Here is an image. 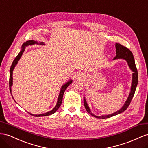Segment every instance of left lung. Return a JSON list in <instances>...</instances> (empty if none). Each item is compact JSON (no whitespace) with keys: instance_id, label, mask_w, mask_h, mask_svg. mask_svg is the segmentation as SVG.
I'll list each match as a JSON object with an SVG mask.
<instances>
[{"instance_id":"obj_1","label":"left lung","mask_w":148,"mask_h":148,"mask_svg":"<svg viewBox=\"0 0 148 148\" xmlns=\"http://www.w3.org/2000/svg\"><path fill=\"white\" fill-rule=\"evenodd\" d=\"M116 56L115 58H114V59H125L127 61L129 66L130 67V69L134 72V73L132 74V81L131 92L130 94V95H129L127 101H126V103H125L122 108L119 109V111H116V112L112 114H109L107 116H94L93 114L90 112V110L88 106V104H87L86 99H84V105L86 111H88V112L90 114H91L92 116H94L95 117H97V118H99V119L109 118V117H111L112 116L119 114L124 112L128 108L129 106H130L132 97H133L134 95L136 87H137V85H138V73L137 68H136V66L134 56H133V54H132V53L128 48H127L126 47H125L124 45H121V44H119V43L116 44Z\"/></svg>"}]
</instances>
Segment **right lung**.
Here are the masks:
<instances>
[{
  "instance_id": "add662e5",
  "label": "right lung",
  "mask_w": 148,
  "mask_h": 148,
  "mask_svg": "<svg viewBox=\"0 0 148 148\" xmlns=\"http://www.w3.org/2000/svg\"><path fill=\"white\" fill-rule=\"evenodd\" d=\"M38 44L37 42L36 41H34V40H29V41H27L25 42V43L23 44V45H22V50L21 51V52H19V54H18L16 58H15V59L14 60V61L12 64V66H11L10 67V76H9V89H10V91L11 92V86H12V72H13V70H14V68L15 67V66H16V64H17L18 60L20 59L21 57L22 56V54H23V52H24V49H25V46H27V45H33V44ZM40 44H43V43H40ZM72 81L71 80L68 81L67 82H66L65 84H64L62 88H61V89H60V93H59V97H58V103H57V104L55 106V108L52 109V111H49L48 112H46V113H44V114H37V115H34V114H30L33 116H35V117H42V116H49V115H51L52 114L55 113L57 110L59 109V108L60 107V106L62 104V97H63V95H64V92H65L66 89H67V88L68 86H69L71 83H72ZM13 98V97H12Z\"/></svg>"
}]
</instances>
